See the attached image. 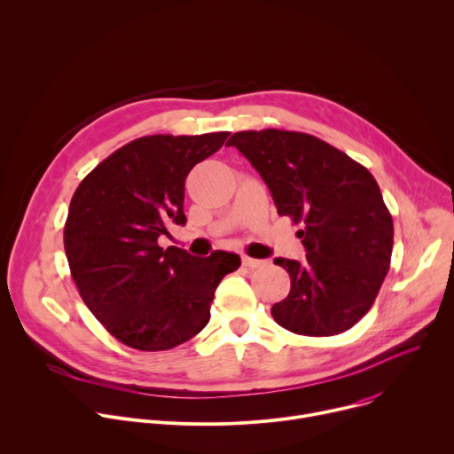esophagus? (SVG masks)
Returning a JSON list of instances; mask_svg holds the SVG:
<instances>
[{
	"label": "esophagus",
	"mask_w": 454,
	"mask_h": 454,
	"mask_svg": "<svg viewBox=\"0 0 454 454\" xmlns=\"http://www.w3.org/2000/svg\"><path fill=\"white\" fill-rule=\"evenodd\" d=\"M242 264L247 270H261L266 266V261H258V258H251V256H242Z\"/></svg>",
	"instance_id": "1"
}]
</instances>
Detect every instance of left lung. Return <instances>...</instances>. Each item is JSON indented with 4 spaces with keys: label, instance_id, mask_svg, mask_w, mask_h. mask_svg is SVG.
Returning <instances> with one entry per match:
<instances>
[{
    "label": "left lung",
    "instance_id": "8db88e82",
    "mask_svg": "<svg viewBox=\"0 0 454 454\" xmlns=\"http://www.w3.org/2000/svg\"><path fill=\"white\" fill-rule=\"evenodd\" d=\"M237 147L268 184L278 215L303 224L307 261L275 258L291 277L271 307L280 327L301 336L348 331L370 310L390 270L394 221L366 167L312 135L240 131Z\"/></svg>",
    "mask_w": 454,
    "mask_h": 454
}]
</instances>
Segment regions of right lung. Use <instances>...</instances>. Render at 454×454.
Listing matches in <instances>:
<instances>
[{"label": "right lung", "instance_id": "right-lung-1", "mask_svg": "<svg viewBox=\"0 0 454 454\" xmlns=\"http://www.w3.org/2000/svg\"><path fill=\"white\" fill-rule=\"evenodd\" d=\"M228 131L153 135L129 142L77 186L64 224L74 282L93 316L123 345L158 352L200 334L219 282L240 256H192L158 246L170 223L184 224V179L217 153Z\"/></svg>", "mask_w": 454, "mask_h": 454}]
</instances>
